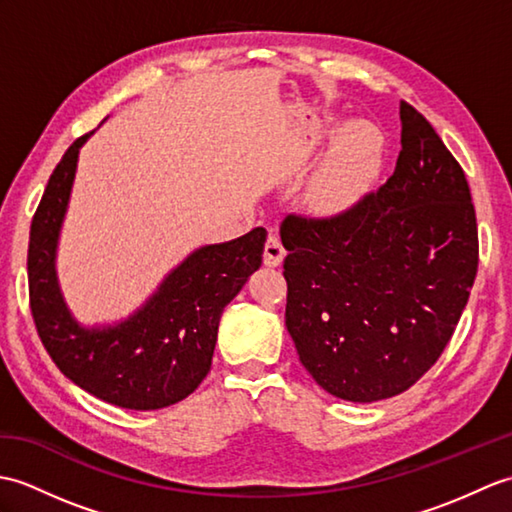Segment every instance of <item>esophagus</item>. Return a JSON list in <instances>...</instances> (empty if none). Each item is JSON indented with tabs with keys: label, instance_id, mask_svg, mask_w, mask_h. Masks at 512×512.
<instances>
[{
	"label": "esophagus",
	"instance_id": "esophagus-1",
	"mask_svg": "<svg viewBox=\"0 0 512 512\" xmlns=\"http://www.w3.org/2000/svg\"><path fill=\"white\" fill-rule=\"evenodd\" d=\"M284 257H286V248H284V244H281L279 235L270 233L266 239V246H264V264L275 268L284 262Z\"/></svg>",
	"mask_w": 512,
	"mask_h": 512
}]
</instances>
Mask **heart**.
I'll use <instances>...</instances> for the list:
<instances>
[{"instance_id": "heart-1", "label": "heart", "mask_w": 512, "mask_h": 512, "mask_svg": "<svg viewBox=\"0 0 512 512\" xmlns=\"http://www.w3.org/2000/svg\"><path fill=\"white\" fill-rule=\"evenodd\" d=\"M385 140L367 123L347 125L310 180L306 200L314 211H347L367 193L383 165Z\"/></svg>"}]
</instances>
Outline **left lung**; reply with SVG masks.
<instances>
[{
  "label": "left lung",
  "mask_w": 512,
  "mask_h": 512,
  "mask_svg": "<svg viewBox=\"0 0 512 512\" xmlns=\"http://www.w3.org/2000/svg\"><path fill=\"white\" fill-rule=\"evenodd\" d=\"M391 178L325 220L288 215L286 328L301 365L350 402L398 396L438 361L477 273V222L458 160L400 101Z\"/></svg>",
  "instance_id": "8db88e82"
}]
</instances>
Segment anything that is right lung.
<instances>
[{"label":"right lung","instance_id":"right-lung-1","mask_svg":"<svg viewBox=\"0 0 512 512\" xmlns=\"http://www.w3.org/2000/svg\"><path fill=\"white\" fill-rule=\"evenodd\" d=\"M65 151L37 206L28 244L30 310L39 339L74 385L110 405L162 409L193 394L209 374L224 308L262 266L266 231L200 246L162 279L127 319L85 328L74 319L57 277V246L79 151Z\"/></svg>","mask_w":512,"mask_h":512}]
</instances>
